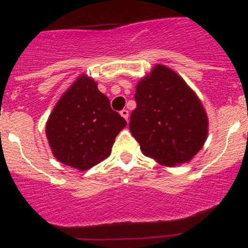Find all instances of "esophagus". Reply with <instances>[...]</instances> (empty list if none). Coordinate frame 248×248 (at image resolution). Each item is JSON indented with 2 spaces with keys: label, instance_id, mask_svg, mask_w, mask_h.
<instances>
[{
  "label": "esophagus",
  "instance_id": "esophagus-1",
  "mask_svg": "<svg viewBox=\"0 0 248 248\" xmlns=\"http://www.w3.org/2000/svg\"><path fill=\"white\" fill-rule=\"evenodd\" d=\"M120 114H121L122 117H124L126 120H128V110L127 109H122L121 111H120Z\"/></svg>",
  "mask_w": 248,
  "mask_h": 248
}]
</instances>
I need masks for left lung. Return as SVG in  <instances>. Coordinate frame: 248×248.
Segmentation results:
<instances>
[{
  "mask_svg": "<svg viewBox=\"0 0 248 248\" xmlns=\"http://www.w3.org/2000/svg\"><path fill=\"white\" fill-rule=\"evenodd\" d=\"M129 129L145 156L163 166L191 161L207 136V116L188 85L157 64L137 85Z\"/></svg>",
  "mask_w": 248,
  "mask_h": 248,
  "instance_id": "8db88e82",
  "label": "left lung"
}]
</instances>
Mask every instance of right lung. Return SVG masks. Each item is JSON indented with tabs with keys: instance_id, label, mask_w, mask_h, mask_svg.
<instances>
[{
	"instance_id": "add662e5",
	"label": "right lung",
	"mask_w": 248,
	"mask_h": 248,
	"mask_svg": "<svg viewBox=\"0 0 248 248\" xmlns=\"http://www.w3.org/2000/svg\"><path fill=\"white\" fill-rule=\"evenodd\" d=\"M127 124L91 78L79 77L62 94L46 122V138L57 161L79 170L101 163Z\"/></svg>"
}]
</instances>
